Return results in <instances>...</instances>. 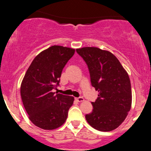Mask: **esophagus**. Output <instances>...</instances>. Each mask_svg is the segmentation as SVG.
<instances>
[{"mask_svg":"<svg viewBox=\"0 0 151 151\" xmlns=\"http://www.w3.org/2000/svg\"><path fill=\"white\" fill-rule=\"evenodd\" d=\"M75 99L77 100L78 102H82V101H84V99H83V97H77V98H76Z\"/></svg>","mask_w":151,"mask_h":151,"instance_id":"1","label":"esophagus"}]
</instances>
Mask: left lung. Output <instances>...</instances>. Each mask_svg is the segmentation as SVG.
Segmentation results:
<instances>
[{
	"label": "left lung",
	"mask_w": 151,
	"mask_h": 151,
	"mask_svg": "<svg viewBox=\"0 0 151 151\" xmlns=\"http://www.w3.org/2000/svg\"><path fill=\"white\" fill-rule=\"evenodd\" d=\"M88 66L91 83L99 95L92 112L85 115L88 123L101 132H110L126 119L132 106L130 79L112 53L97 47L76 50Z\"/></svg>",
	"instance_id": "8db88e82"
}]
</instances>
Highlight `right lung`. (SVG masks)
<instances>
[{"mask_svg": "<svg viewBox=\"0 0 151 151\" xmlns=\"http://www.w3.org/2000/svg\"><path fill=\"white\" fill-rule=\"evenodd\" d=\"M74 49L54 45L39 53L27 70L20 87L24 107L32 123L52 130L66 121L74 97L54 92Z\"/></svg>", "mask_w": 151, "mask_h": 151, "instance_id": "obj_1", "label": "right lung"}]
</instances>
